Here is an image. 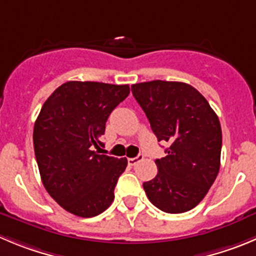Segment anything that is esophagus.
Segmentation results:
<instances>
[{
	"label": "esophagus",
	"instance_id": "esophagus-1",
	"mask_svg": "<svg viewBox=\"0 0 256 256\" xmlns=\"http://www.w3.org/2000/svg\"><path fill=\"white\" fill-rule=\"evenodd\" d=\"M143 160V154H138L137 157L134 158H128V163H130V166H136L138 162H140V160Z\"/></svg>",
	"mask_w": 256,
	"mask_h": 256
}]
</instances>
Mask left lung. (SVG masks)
<instances>
[{"label":"left lung","instance_id":"1","mask_svg":"<svg viewBox=\"0 0 256 256\" xmlns=\"http://www.w3.org/2000/svg\"><path fill=\"white\" fill-rule=\"evenodd\" d=\"M158 142L167 156L156 160L158 174L143 184L150 202L168 214L192 210L202 201L220 170L222 133L218 116L205 96L181 82L132 85Z\"/></svg>","mask_w":256,"mask_h":256}]
</instances>
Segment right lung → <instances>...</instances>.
<instances>
[{
    "label": "right lung",
    "instance_id": "obj_1",
    "mask_svg": "<svg viewBox=\"0 0 256 256\" xmlns=\"http://www.w3.org/2000/svg\"><path fill=\"white\" fill-rule=\"evenodd\" d=\"M130 96V85L68 82L41 108L34 148L44 187L64 210L80 218L106 211L126 167V158L98 154L94 147L113 109Z\"/></svg>",
    "mask_w": 256,
    "mask_h": 256
}]
</instances>
